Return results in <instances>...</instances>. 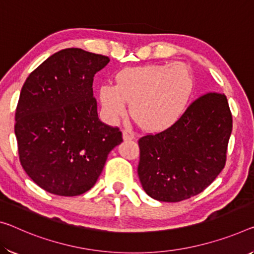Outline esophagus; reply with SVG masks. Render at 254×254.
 <instances>
[{
	"mask_svg": "<svg viewBox=\"0 0 254 254\" xmlns=\"http://www.w3.org/2000/svg\"><path fill=\"white\" fill-rule=\"evenodd\" d=\"M123 138L125 140H131L135 138V134L134 131H132L131 129H129V128H126V129L123 130Z\"/></svg>",
	"mask_w": 254,
	"mask_h": 254,
	"instance_id": "obj_1",
	"label": "esophagus"
}]
</instances>
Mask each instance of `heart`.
Segmentation results:
<instances>
[{
    "instance_id": "heart-1",
    "label": "heart",
    "mask_w": 254,
    "mask_h": 254,
    "mask_svg": "<svg viewBox=\"0 0 254 254\" xmlns=\"http://www.w3.org/2000/svg\"><path fill=\"white\" fill-rule=\"evenodd\" d=\"M194 91V77L182 62L125 68L115 76V85L99 88L104 118L115 123L129 104L132 119L146 130L170 127L184 114Z\"/></svg>"
}]
</instances>
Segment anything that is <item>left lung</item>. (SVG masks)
Segmentation results:
<instances>
[{"mask_svg":"<svg viewBox=\"0 0 254 254\" xmlns=\"http://www.w3.org/2000/svg\"><path fill=\"white\" fill-rule=\"evenodd\" d=\"M233 119L227 97L206 93L173 126L138 140V177L154 200L179 202L204 190L224 169Z\"/></svg>","mask_w":254,"mask_h":254,"instance_id":"8db88e82","label":"left lung"}]
</instances>
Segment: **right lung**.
I'll return each mask as SVG.
<instances>
[{
  "label": "right lung",
  "instance_id": "right-lung-1",
  "mask_svg": "<svg viewBox=\"0 0 254 254\" xmlns=\"http://www.w3.org/2000/svg\"><path fill=\"white\" fill-rule=\"evenodd\" d=\"M108 57L64 49L27 78L15 110L19 159L46 192L76 196L91 190L107 158L123 142L119 128L100 122L93 78Z\"/></svg>",
  "mask_w": 254,
  "mask_h": 254
}]
</instances>
